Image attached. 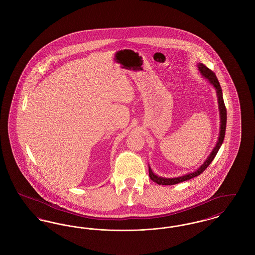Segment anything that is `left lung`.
<instances>
[{"label":"left lung","mask_w":255,"mask_h":255,"mask_svg":"<svg viewBox=\"0 0 255 255\" xmlns=\"http://www.w3.org/2000/svg\"><path fill=\"white\" fill-rule=\"evenodd\" d=\"M198 70L200 72L201 76L208 81L216 90V95H217V100H218V108H219V112H220V130H219V137L217 140V143L213 147V149L211 150L210 154L208 155V157L205 159L204 163L201 164L200 168H198L196 171L188 173L180 176H176V177H163L160 175L154 174L151 170V168L148 165V174L150 179L159 184V185H174L180 183L182 181H186L189 180L195 176H198L199 174H201L209 165L210 163L213 161V159L217 154V152L219 151L220 147L222 146L224 139H225V134H226V128H227V109L225 107V103H224V98H223V92H222V88L221 85L219 83V81L217 79V77L215 76L214 73L206 67L205 65H203L202 63H198L197 64Z\"/></svg>","instance_id":"obj_1"}]
</instances>
